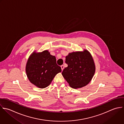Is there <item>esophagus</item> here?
<instances>
[{
	"mask_svg": "<svg viewBox=\"0 0 124 124\" xmlns=\"http://www.w3.org/2000/svg\"><path fill=\"white\" fill-rule=\"evenodd\" d=\"M61 68L62 70H64V65H61Z\"/></svg>",
	"mask_w": 124,
	"mask_h": 124,
	"instance_id": "1",
	"label": "esophagus"
}]
</instances>
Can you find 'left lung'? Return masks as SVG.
Here are the masks:
<instances>
[{
    "label": "left lung",
    "mask_w": 124,
    "mask_h": 124,
    "mask_svg": "<svg viewBox=\"0 0 124 124\" xmlns=\"http://www.w3.org/2000/svg\"><path fill=\"white\" fill-rule=\"evenodd\" d=\"M65 62L68 66L62 74L70 87L81 88L90 82L95 72V66L88 51L70 53L66 57Z\"/></svg>",
    "instance_id": "1"
}]
</instances>
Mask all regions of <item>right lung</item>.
<instances>
[{
  "label": "right lung",
  "mask_w": 124,
  "mask_h": 124,
  "mask_svg": "<svg viewBox=\"0 0 124 124\" xmlns=\"http://www.w3.org/2000/svg\"><path fill=\"white\" fill-rule=\"evenodd\" d=\"M61 72V68L56 64L54 56L48 51L33 53L29 58L26 73L30 82L40 88L48 86L55 76Z\"/></svg>",
  "instance_id": "obj_1"
}]
</instances>
